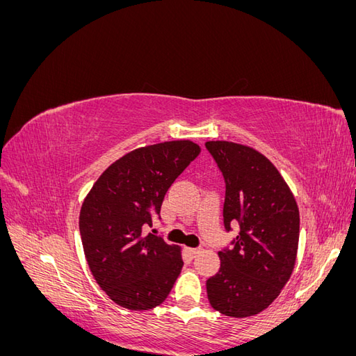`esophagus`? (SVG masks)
<instances>
[{
    "mask_svg": "<svg viewBox=\"0 0 356 356\" xmlns=\"http://www.w3.org/2000/svg\"><path fill=\"white\" fill-rule=\"evenodd\" d=\"M186 252H187L190 257H196V255L200 252V250H199V248H186Z\"/></svg>",
    "mask_w": 356,
    "mask_h": 356,
    "instance_id": "esophagus-1",
    "label": "esophagus"
}]
</instances>
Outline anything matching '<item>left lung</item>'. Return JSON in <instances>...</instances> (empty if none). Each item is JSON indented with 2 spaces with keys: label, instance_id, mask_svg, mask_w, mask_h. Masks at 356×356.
<instances>
[{
  "label": "left lung",
  "instance_id": "left-lung-1",
  "mask_svg": "<svg viewBox=\"0 0 356 356\" xmlns=\"http://www.w3.org/2000/svg\"><path fill=\"white\" fill-rule=\"evenodd\" d=\"M208 152L225 181L224 227L239 222L232 250L218 252V273L207 281L208 300L220 314L248 318L281 294L294 270L300 213L275 165L257 149L229 141H208Z\"/></svg>",
  "mask_w": 356,
  "mask_h": 356
}]
</instances>
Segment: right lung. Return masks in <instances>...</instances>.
Listing matches in <instances>:
<instances>
[{
  "mask_svg": "<svg viewBox=\"0 0 356 356\" xmlns=\"http://www.w3.org/2000/svg\"><path fill=\"white\" fill-rule=\"evenodd\" d=\"M199 153L188 139L136 148L106 168L86 196L79 220L84 255L115 305L149 310L169 296L184 266L181 248L144 229Z\"/></svg>",
  "mask_w": 356,
  "mask_h": 356,
  "instance_id": "add662e5",
  "label": "right lung"
}]
</instances>
